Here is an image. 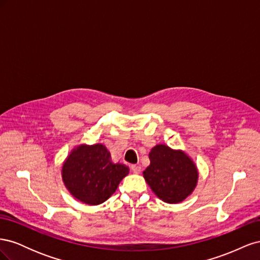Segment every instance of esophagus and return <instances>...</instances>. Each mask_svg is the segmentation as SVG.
Wrapping results in <instances>:
<instances>
[{"instance_id": "34e87169", "label": "esophagus", "mask_w": 260, "mask_h": 260, "mask_svg": "<svg viewBox=\"0 0 260 260\" xmlns=\"http://www.w3.org/2000/svg\"><path fill=\"white\" fill-rule=\"evenodd\" d=\"M131 169H132L133 172H135V174H140V172H141V167L138 166V165H132Z\"/></svg>"}]
</instances>
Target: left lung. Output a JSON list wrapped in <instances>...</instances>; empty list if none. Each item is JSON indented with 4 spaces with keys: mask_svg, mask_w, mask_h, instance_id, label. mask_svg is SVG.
I'll return each instance as SVG.
<instances>
[{
    "mask_svg": "<svg viewBox=\"0 0 260 260\" xmlns=\"http://www.w3.org/2000/svg\"><path fill=\"white\" fill-rule=\"evenodd\" d=\"M151 164L143 172L144 179L158 198L169 204L182 202L198 183V169L182 151L156 145L149 153Z\"/></svg>",
    "mask_w": 260,
    "mask_h": 260,
    "instance_id": "1",
    "label": "left lung"
}]
</instances>
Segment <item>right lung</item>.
Masks as SVG:
<instances>
[{
  "label": "right lung",
  "mask_w": 260,
  "mask_h": 260,
  "mask_svg": "<svg viewBox=\"0 0 260 260\" xmlns=\"http://www.w3.org/2000/svg\"><path fill=\"white\" fill-rule=\"evenodd\" d=\"M128 174L125 165L112 162L111 153L102 144L77 147L61 170L69 192L88 205H99L108 200Z\"/></svg>",
  "instance_id": "obj_1"
}]
</instances>
